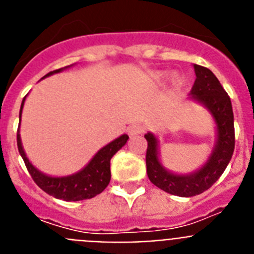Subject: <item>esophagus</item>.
I'll return each mask as SVG.
<instances>
[{
    "label": "esophagus",
    "mask_w": 254,
    "mask_h": 254,
    "mask_svg": "<svg viewBox=\"0 0 254 254\" xmlns=\"http://www.w3.org/2000/svg\"><path fill=\"white\" fill-rule=\"evenodd\" d=\"M145 131V127L142 125H132L128 128V133L131 136H136V134H141Z\"/></svg>",
    "instance_id": "1"
}]
</instances>
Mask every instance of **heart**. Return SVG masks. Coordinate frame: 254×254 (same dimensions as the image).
Listing matches in <instances>:
<instances>
[{
  "instance_id": "1",
  "label": "heart",
  "mask_w": 254,
  "mask_h": 254,
  "mask_svg": "<svg viewBox=\"0 0 254 254\" xmlns=\"http://www.w3.org/2000/svg\"><path fill=\"white\" fill-rule=\"evenodd\" d=\"M160 77H163V73H160ZM173 85H174V86H179V85H181V80H179V77H174L173 78Z\"/></svg>"
}]
</instances>
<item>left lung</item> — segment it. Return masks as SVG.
<instances>
[{"label":"left lung","instance_id":"left-lung-1","mask_svg":"<svg viewBox=\"0 0 254 254\" xmlns=\"http://www.w3.org/2000/svg\"><path fill=\"white\" fill-rule=\"evenodd\" d=\"M196 81L190 96L205 105L216 123V142L210 158L198 170L190 174H174L159 160V142L151 132L147 140L146 172L150 182L168 193L179 197H192L207 190L220 178L232 159L235 146L234 114L230 98L216 76L206 67L193 64Z\"/></svg>","mask_w":254,"mask_h":254}]
</instances>
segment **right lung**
I'll return each instance as SVG.
<instances>
[{"label":"right lung","mask_w":254,"mask_h":254,"mask_svg":"<svg viewBox=\"0 0 254 254\" xmlns=\"http://www.w3.org/2000/svg\"><path fill=\"white\" fill-rule=\"evenodd\" d=\"M67 67H64V68H67ZM64 68L55 69V71L47 73L44 77L61 72ZM25 98L22 99L21 108H20V121H21V112ZM19 131L20 126L19 129H17V149H19L20 155H21L22 160L25 163L26 169L30 173L33 181L37 183L38 187L42 188L49 196H53L58 199H64V201H81V199L93 198L96 194L102 193L111 182V159L113 158V155L118 150L125 146L127 140H128L127 134H122L114 141L105 145L94 155V158L89 161L86 167L82 168L80 172L75 173V174L66 177H51L38 170L26 158L25 151L22 149Z\"/></svg>","instance_id":"right-lung-1"}]
</instances>
